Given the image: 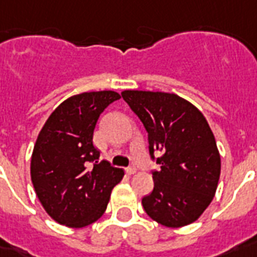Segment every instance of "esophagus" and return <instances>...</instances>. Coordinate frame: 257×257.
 Instances as JSON below:
<instances>
[{
	"mask_svg": "<svg viewBox=\"0 0 257 257\" xmlns=\"http://www.w3.org/2000/svg\"><path fill=\"white\" fill-rule=\"evenodd\" d=\"M126 173L128 174V176H133V174H135V173H137V168H134V166H130V168L126 169Z\"/></svg>",
	"mask_w": 257,
	"mask_h": 257,
	"instance_id": "esophagus-1",
	"label": "esophagus"
}]
</instances>
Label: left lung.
I'll return each instance as SVG.
<instances>
[{"label": "left lung", "mask_w": 257, "mask_h": 257, "mask_svg": "<svg viewBox=\"0 0 257 257\" xmlns=\"http://www.w3.org/2000/svg\"><path fill=\"white\" fill-rule=\"evenodd\" d=\"M122 96L149 133V149L162 156L154 189L143 197L149 217L168 228L189 225L204 213L217 189L221 158L198 108L176 93L124 89Z\"/></svg>", "instance_id": "left-lung-1"}]
</instances>
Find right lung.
Returning <instances> with one entry per match:
<instances>
[{
  "instance_id": "1",
  "label": "right lung",
  "mask_w": 257,
  "mask_h": 257,
  "mask_svg": "<svg viewBox=\"0 0 257 257\" xmlns=\"http://www.w3.org/2000/svg\"><path fill=\"white\" fill-rule=\"evenodd\" d=\"M118 99L115 91L73 95L55 108L37 137L32 184L45 212L61 225L83 228L97 221L124 176L123 169L97 161L100 153L92 143L97 119Z\"/></svg>"
}]
</instances>
